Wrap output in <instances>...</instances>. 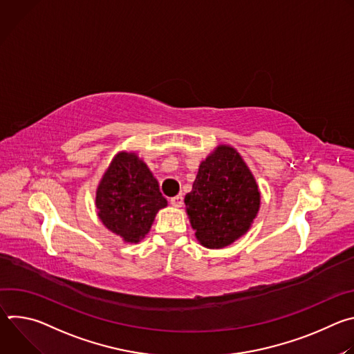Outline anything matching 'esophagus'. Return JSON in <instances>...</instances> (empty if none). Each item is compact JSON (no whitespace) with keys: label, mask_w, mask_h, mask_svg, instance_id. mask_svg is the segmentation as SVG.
<instances>
[{"label":"esophagus","mask_w":354,"mask_h":354,"mask_svg":"<svg viewBox=\"0 0 354 354\" xmlns=\"http://www.w3.org/2000/svg\"><path fill=\"white\" fill-rule=\"evenodd\" d=\"M171 205L174 207H182L183 206V197L182 196H175L171 198Z\"/></svg>","instance_id":"esophagus-1"}]
</instances>
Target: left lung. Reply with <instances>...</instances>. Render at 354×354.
Listing matches in <instances>:
<instances>
[{"label": "left lung", "mask_w": 354, "mask_h": 354, "mask_svg": "<svg viewBox=\"0 0 354 354\" xmlns=\"http://www.w3.org/2000/svg\"><path fill=\"white\" fill-rule=\"evenodd\" d=\"M186 212L200 243L218 249L243 235L257 217L258 185L232 147L220 145L200 164Z\"/></svg>", "instance_id": "8db88e82"}]
</instances>
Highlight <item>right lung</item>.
<instances>
[{"instance_id": "obj_1", "label": "right lung", "mask_w": 354, "mask_h": 354, "mask_svg": "<svg viewBox=\"0 0 354 354\" xmlns=\"http://www.w3.org/2000/svg\"><path fill=\"white\" fill-rule=\"evenodd\" d=\"M165 206L167 198L157 179L133 153L115 157L96 192L99 218L131 243L145 236L156 214Z\"/></svg>"}]
</instances>
